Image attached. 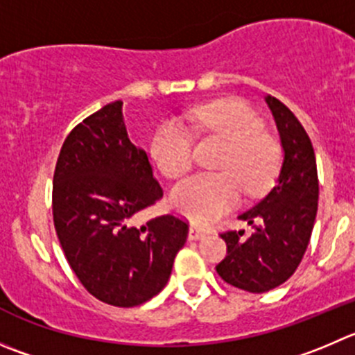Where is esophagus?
Segmentation results:
<instances>
[{"label":"esophagus","mask_w":355,"mask_h":355,"mask_svg":"<svg viewBox=\"0 0 355 355\" xmlns=\"http://www.w3.org/2000/svg\"><path fill=\"white\" fill-rule=\"evenodd\" d=\"M188 237H190L191 241H197V239H204L205 232L200 230V228H197V226H190V230H188Z\"/></svg>","instance_id":"1"}]
</instances>
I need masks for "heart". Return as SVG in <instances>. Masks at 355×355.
<instances>
[{
	"label": "heart",
	"instance_id": "1",
	"mask_svg": "<svg viewBox=\"0 0 355 355\" xmlns=\"http://www.w3.org/2000/svg\"><path fill=\"white\" fill-rule=\"evenodd\" d=\"M195 129L225 141L216 167L202 172L172 190L171 205L195 223H209L226 212L241 197L259 195L272 184L281 150L263 132V121L251 106L239 99H219L188 111ZM150 155L162 174L178 180L193 165V139L180 121L165 120L153 130Z\"/></svg>",
	"mask_w": 355,
	"mask_h": 355
}]
</instances>
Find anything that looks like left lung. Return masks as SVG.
<instances>
[{"mask_svg":"<svg viewBox=\"0 0 355 355\" xmlns=\"http://www.w3.org/2000/svg\"><path fill=\"white\" fill-rule=\"evenodd\" d=\"M281 134L284 160L272 190L239 218L252 225L221 232L226 256L216 272L226 284L249 293H265L284 284L306 251L319 200L315 153L309 134L288 106L265 97Z\"/></svg>","mask_w":355,"mask_h":355,"instance_id":"left-lung-1","label":"left lung"}]
</instances>
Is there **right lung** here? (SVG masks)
Here are the masks:
<instances>
[{
  "mask_svg": "<svg viewBox=\"0 0 355 355\" xmlns=\"http://www.w3.org/2000/svg\"><path fill=\"white\" fill-rule=\"evenodd\" d=\"M121 101L67 134L53 172L52 212L64 256L83 288L113 306H136L164 289L188 221L175 214L134 226L164 191L146 151L127 137Z\"/></svg>",
  "mask_w": 355,
  "mask_h": 355,
  "instance_id": "add662e5",
  "label": "right lung"
}]
</instances>
